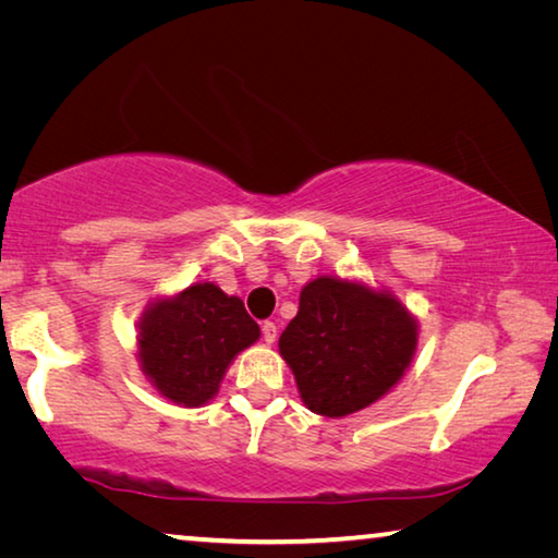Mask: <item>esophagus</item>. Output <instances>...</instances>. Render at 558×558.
<instances>
[{"instance_id":"esophagus-1","label":"esophagus","mask_w":558,"mask_h":558,"mask_svg":"<svg viewBox=\"0 0 558 558\" xmlns=\"http://www.w3.org/2000/svg\"><path fill=\"white\" fill-rule=\"evenodd\" d=\"M263 339H266L268 344H272L276 342V337H278V327H276V323H263Z\"/></svg>"}]
</instances>
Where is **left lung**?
Masks as SVG:
<instances>
[{
	"mask_svg": "<svg viewBox=\"0 0 558 558\" xmlns=\"http://www.w3.org/2000/svg\"><path fill=\"white\" fill-rule=\"evenodd\" d=\"M415 319L389 292L317 278L280 335V354L302 401L329 418L362 411L401 379L415 349Z\"/></svg>",
	"mask_w": 558,
	"mask_h": 558,
	"instance_id": "1",
	"label": "left lung"
}]
</instances>
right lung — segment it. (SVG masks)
<instances>
[{"label": "right lung", "mask_w": 558, "mask_h": 558, "mask_svg": "<svg viewBox=\"0 0 558 558\" xmlns=\"http://www.w3.org/2000/svg\"><path fill=\"white\" fill-rule=\"evenodd\" d=\"M258 337L256 319L239 298L196 282L147 310L140 325V362L167 399L202 405L219 391L231 359Z\"/></svg>", "instance_id": "obj_1"}]
</instances>
